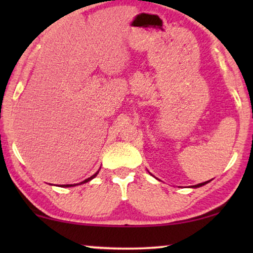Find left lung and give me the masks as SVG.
I'll return each mask as SVG.
<instances>
[{
  "instance_id": "left-lung-1",
  "label": "left lung",
  "mask_w": 253,
  "mask_h": 253,
  "mask_svg": "<svg viewBox=\"0 0 253 253\" xmlns=\"http://www.w3.org/2000/svg\"><path fill=\"white\" fill-rule=\"evenodd\" d=\"M148 172H150V171H148ZM150 174H151V172H150ZM151 175H152V174H151ZM152 176H153V175H152ZM211 181H212V179H211ZM211 181H206V182H204V183H199V184H197V185H192L191 188H193V189H195V188H200V186L207 184V183H210Z\"/></svg>"
}]
</instances>
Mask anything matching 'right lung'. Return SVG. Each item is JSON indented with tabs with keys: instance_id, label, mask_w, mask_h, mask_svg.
<instances>
[{
	"instance_id": "1",
	"label": "right lung",
	"mask_w": 253,
	"mask_h": 253,
	"mask_svg": "<svg viewBox=\"0 0 253 253\" xmlns=\"http://www.w3.org/2000/svg\"><path fill=\"white\" fill-rule=\"evenodd\" d=\"M99 170H100V169H99ZM99 170H98V171H96L94 175H92V176H91V177H88V178H86V179H84V181H83V182H81V183H77V184H64V185H62V188H69V186H76V185H81V184H84V183H87V182H89V181H91V179H93V178H94V177H95V176L99 174Z\"/></svg>"
}]
</instances>
